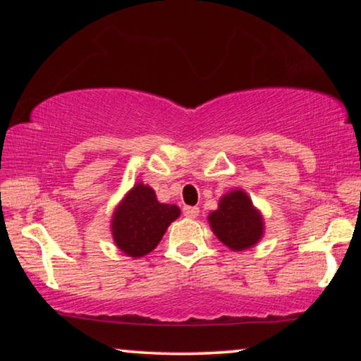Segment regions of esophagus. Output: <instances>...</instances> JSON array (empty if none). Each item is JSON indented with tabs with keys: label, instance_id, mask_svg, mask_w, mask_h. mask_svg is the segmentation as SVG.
I'll use <instances>...</instances> for the list:
<instances>
[{
	"label": "esophagus",
	"instance_id": "34e87169",
	"mask_svg": "<svg viewBox=\"0 0 361 361\" xmlns=\"http://www.w3.org/2000/svg\"><path fill=\"white\" fill-rule=\"evenodd\" d=\"M183 215H185L186 218H195L199 215V209L197 207H183Z\"/></svg>",
	"mask_w": 361,
	"mask_h": 361
}]
</instances>
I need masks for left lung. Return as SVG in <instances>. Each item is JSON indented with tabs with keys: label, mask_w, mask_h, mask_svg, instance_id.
I'll return each mask as SVG.
<instances>
[{
	"label": "left lung",
	"mask_w": 361,
	"mask_h": 361,
	"mask_svg": "<svg viewBox=\"0 0 361 361\" xmlns=\"http://www.w3.org/2000/svg\"><path fill=\"white\" fill-rule=\"evenodd\" d=\"M209 221L218 239L235 252L253 247L262 235V218L243 191L224 195Z\"/></svg>",
	"instance_id": "8db88e82"
}]
</instances>
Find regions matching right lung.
Listing matches in <instances>:
<instances>
[{"label": "right lung", "mask_w": 361, "mask_h": 361, "mask_svg": "<svg viewBox=\"0 0 361 361\" xmlns=\"http://www.w3.org/2000/svg\"><path fill=\"white\" fill-rule=\"evenodd\" d=\"M178 216V207L161 204L149 186L138 183L114 212L113 239L127 256L140 258L157 247L169 224Z\"/></svg>", "instance_id": "add662e5"}]
</instances>
